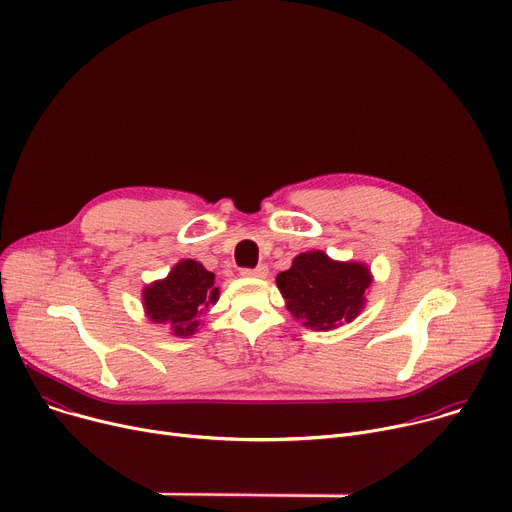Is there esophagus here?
Listing matches in <instances>:
<instances>
[{
  "instance_id": "1",
  "label": "esophagus",
  "mask_w": 512,
  "mask_h": 512,
  "mask_svg": "<svg viewBox=\"0 0 512 512\" xmlns=\"http://www.w3.org/2000/svg\"><path fill=\"white\" fill-rule=\"evenodd\" d=\"M267 273H269V269L265 265H257L255 269H249V267L241 269L243 277H267Z\"/></svg>"
}]
</instances>
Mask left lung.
Here are the masks:
<instances>
[{"label":"left lung","mask_w":512,"mask_h":512,"mask_svg":"<svg viewBox=\"0 0 512 512\" xmlns=\"http://www.w3.org/2000/svg\"><path fill=\"white\" fill-rule=\"evenodd\" d=\"M371 273L362 263H338L322 251L302 253L277 275V287L287 310L304 326L332 330L358 316Z\"/></svg>","instance_id":"left-lung-1"}]
</instances>
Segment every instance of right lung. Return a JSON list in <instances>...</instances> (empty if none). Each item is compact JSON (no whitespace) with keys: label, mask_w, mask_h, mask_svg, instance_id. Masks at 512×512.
I'll return each mask as SVG.
<instances>
[{"label":"right lung","mask_w":512,"mask_h":512,"mask_svg":"<svg viewBox=\"0 0 512 512\" xmlns=\"http://www.w3.org/2000/svg\"><path fill=\"white\" fill-rule=\"evenodd\" d=\"M218 298L214 273L198 261H180L164 281H156L143 291V304L150 320L168 322L176 336H190L198 328L208 304Z\"/></svg>","instance_id":"1"}]
</instances>
